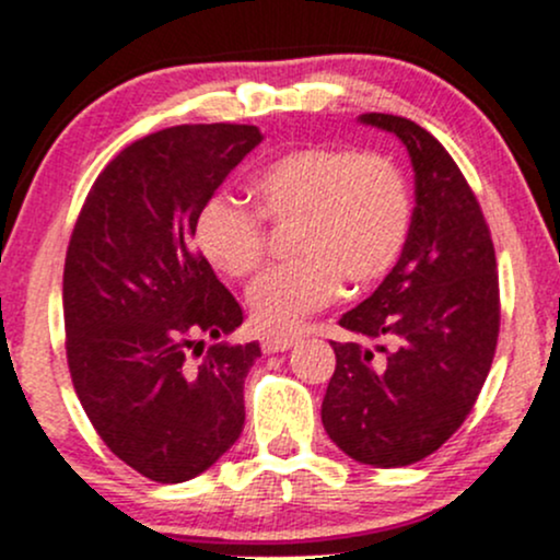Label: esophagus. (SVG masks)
<instances>
[{
	"mask_svg": "<svg viewBox=\"0 0 560 560\" xmlns=\"http://www.w3.org/2000/svg\"><path fill=\"white\" fill-rule=\"evenodd\" d=\"M300 337H303V331H279V335H266L262 337V353H281V350L292 348Z\"/></svg>",
	"mask_w": 560,
	"mask_h": 560,
	"instance_id": "obj_1",
	"label": "esophagus"
}]
</instances>
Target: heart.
I'll return each instance as SVG.
<instances>
[{"instance_id":"1","label":"heart","mask_w":560,"mask_h":560,"mask_svg":"<svg viewBox=\"0 0 560 560\" xmlns=\"http://www.w3.org/2000/svg\"><path fill=\"white\" fill-rule=\"evenodd\" d=\"M257 210L225 194L194 214L196 249L214 270L244 281L268 255V225H292L298 260L270 268L247 292L252 318L276 331L335 303L346 279L372 287L396 268L411 231V188L388 153L313 145L270 162L252 180Z\"/></svg>"}]
</instances>
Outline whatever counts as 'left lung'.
Segmentation results:
<instances>
[{"instance_id":"8db88e82","label":"left lung","mask_w":560,"mask_h":560,"mask_svg":"<svg viewBox=\"0 0 560 560\" xmlns=\"http://www.w3.org/2000/svg\"><path fill=\"white\" fill-rule=\"evenodd\" d=\"M407 145L415 212L401 260L342 313L361 340L331 342L322 404L329 439L355 463L404 468L441 450L481 393L500 337V279L481 205L450 151L411 119L364 114Z\"/></svg>"}]
</instances>
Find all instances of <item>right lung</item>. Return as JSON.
<instances>
[{
    "instance_id": "1",
    "label": "right lung",
    "mask_w": 560,
    "mask_h": 560,
    "mask_svg": "<svg viewBox=\"0 0 560 560\" xmlns=\"http://www.w3.org/2000/svg\"><path fill=\"white\" fill-rule=\"evenodd\" d=\"M262 140L255 125H177L135 140L92 183L63 268L66 359L92 428L159 483L205 472L244 428L257 342H214L242 305L190 244L194 214Z\"/></svg>"
}]
</instances>
